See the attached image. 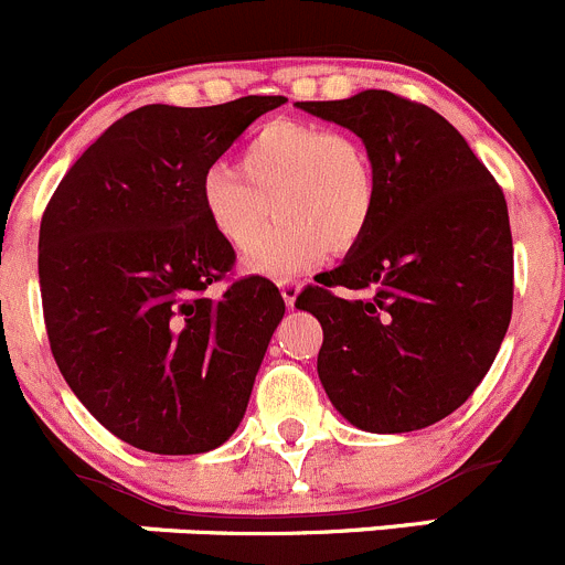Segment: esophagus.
<instances>
[{
    "instance_id": "34e87169",
    "label": "esophagus",
    "mask_w": 565,
    "mask_h": 565,
    "mask_svg": "<svg viewBox=\"0 0 565 565\" xmlns=\"http://www.w3.org/2000/svg\"><path fill=\"white\" fill-rule=\"evenodd\" d=\"M280 294H282L285 307H294V305H296V296H299V282L282 280V282H280Z\"/></svg>"
}]
</instances>
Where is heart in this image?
<instances>
[{
	"label": "heart",
	"instance_id": "heart-1",
	"mask_svg": "<svg viewBox=\"0 0 565 565\" xmlns=\"http://www.w3.org/2000/svg\"><path fill=\"white\" fill-rule=\"evenodd\" d=\"M376 170L365 145L316 122L271 120L238 150V167L214 161L200 203L216 236L247 249L268 218L278 225L244 255L249 275L288 280L332 253H351L376 214Z\"/></svg>",
	"mask_w": 565,
	"mask_h": 565
}]
</instances>
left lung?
Segmentation results:
<instances>
[{
	"instance_id": "obj_1",
	"label": "left lung",
	"mask_w": 565,
	"mask_h": 565,
	"mask_svg": "<svg viewBox=\"0 0 565 565\" xmlns=\"http://www.w3.org/2000/svg\"><path fill=\"white\" fill-rule=\"evenodd\" d=\"M296 106L354 131L379 186L365 238L296 299L323 329L318 379L362 431L434 426L475 393L511 323L505 198L428 106L387 90ZM332 287L358 296L343 300Z\"/></svg>"
}]
</instances>
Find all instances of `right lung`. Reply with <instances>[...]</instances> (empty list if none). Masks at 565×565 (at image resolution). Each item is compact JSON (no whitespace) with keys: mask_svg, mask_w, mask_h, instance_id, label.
<instances>
[{"mask_svg":"<svg viewBox=\"0 0 565 565\" xmlns=\"http://www.w3.org/2000/svg\"><path fill=\"white\" fill-rule=\"evenodd\" d=\"M282 95L128 111L76 159L41 222L49 343L76 398L122 443L159 456L220 448L244 420L285 316L233 266L200 203L203 172Z\"/></svg>","mask_w":565,"mask_h":565,"instance_id":"right-lung-1","label":"right lung"}]
</instances>
